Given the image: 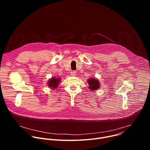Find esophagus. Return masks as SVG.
Returning a JSON list of instances; mask_svg holds the SVG:
<instances>
[{
	"instance_id": "obj_1",
	"label": "esophagus",
	"mask_w": 150,
	"mask_h": 150,
	"mask_svg": "<svg viewBox=\"0 0 150 150\" xmlns=\"http://www.w3.org/2000/svg\"><path fill=\"white\" fill-rule=\"evenodd\" d=\"M76 75V72L75 71H72L71 72V75L72 76H75Z\"/></svg>"
}]
</instances>
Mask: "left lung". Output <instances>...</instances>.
Instances as JSON below:
<instances>
[{"label":"left lung","instance_id":"obj_1","mask_svg":"<svg viewBox=\"0 0 150 150\" xmlns=\"http://www.w3.org/2000/svg\"><path fill=\"white\" fill-rule=\"evenodd\" d=\"M88 83L89 84V88L91 90H97L100 88V82L98 81L96 78H91L88 79Z\"/></svg>","mask_w":150,"mask_h":150}]
</instances>
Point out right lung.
<instances>
[{
  "label": "right lung",
  "mask_w": 150,
  "mask_h": 150,
  "mask_svg": "<svg viewBox=\"0 0 150 150\" xmlns=\"http://www.w3.org/2000/svg\"><path fill=\"white\" fill-rule=\"evenodd\" d=\"M60 81V78H56L53 77L52 78L49 79L48 82V86L52 89H54L57 87Z\"/></svg>",
  "instance_id": "obj_1"
}]
</instances>
